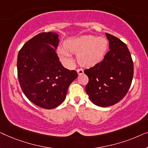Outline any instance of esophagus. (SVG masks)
<instances>
[{
	"label": "esophagus",
	"instance_id": "obj_1",
	"mask_svg": "<svg viewBox=\"0 0 148 148\" xmlns=\"http://www.w3.org/2000/svg\"><path fill=\"white\" fill-rule=\"evenodd\" d=\"M77 72L79 75H81L84 73V70H83L82 69H78L77 70Z\"/></svg>",
	"mask_w": 148,
	"mask_h": 148
}]
</instances>
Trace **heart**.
<instances>
[{"label": "heart", "instance_id": "b5f03b06", "mask_svg": "<svg viewBox=\"0 0 148 148\" xmlns=\"http://www.w3.org/2000/svg\"><path fill=\"white\" fill-rule=\"evenodd\" d=\"M108 42L104 37L84 35L69 38L64 46L58 48V54L65 65L73 64L72 54H77L78 62L84 66H93L104 59L108 49Z\"/></svg>", "mask_w": 148, "mask_h": 148}]
</instances>
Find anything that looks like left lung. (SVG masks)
Masks as SVG:
<instances>
[{
  "label": "left lung",
  "instance_id": "obj_1",
  "mask_svg": "<svg viewBox=\"0 0 148 148\" xmlns=\"http://www.w3.org/2000/svg\"><path fill=\"white\" fill-rule=\"evenodd\" d=\"M109 51L104 60L84 70L89 78L86 91L95 105L108 107L125 96L132 82L133 62L126 44L115 36L106 33Z\"/></svg>",
  "mask_w": 148,
  "mask_h": 148
}]
</instances>
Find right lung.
<instances>
[{"mask_svg": "<svg viewBox=\"0 0 148 148\" xmlns=\"http://www.w3.org/2000/svg\"><path fill=\"white\" fill-rule=\"evenodd\" d=\"M58 34L43 32L27 41L17 56V75L21 90L36 106L52 109L61 104L76 71L66 69L59 61Z\"/></svg>", "mask_w": 148, "mask_h": 148, "instance_id": "right-lung-1", "label": "right lung"}]
</instances>
